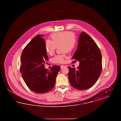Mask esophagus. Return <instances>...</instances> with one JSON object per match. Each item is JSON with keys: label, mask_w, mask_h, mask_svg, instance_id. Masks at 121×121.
Here are the masks:
<instances>
[{"label": "esophagus", "mask_w": 121, "mask_h": 121, "mask_svg": "<svg viewBox=\"0 0 121 121\" xmlns=\"http://www.w3.org/2000/svg\"><path fill=\"white\" fill-rule=\"evenodd\" d=\"M67 67V66H65V65H61V66H60V67H61V69H63V68H64V67Z\"/></svg>", "instance_id": "1"}]
</instances>
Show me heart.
Segmentation results:
<instances>
[{
  "label": "heart",
  "mask_w": 121,
  "mask_h": 121,
  "mask_svg": "<svg viewBox=\"0 0 121 121\" xmlns=\"http://www.w3.org/2000/svg\"><path fill=\"white\" fill-rule=\"evenodd\" d=\"M52 41L48 40L45 42L47 52L49 54H52L57 46L62 44L63 52L70 51L75 47L76 40L73 33L70 31L59 32L51 36ZM65 54L58 55L52 58L54 63H63L66 58Z\"/></svg>",
  "instance_id": "heart-1"
}]
</instances>
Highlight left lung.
I'll return each instance as SVG.
<instances>
[{
  "label": "left lung",
  "instance_id": "1",
  "mask_svg": "<svg viewBox=\"0 0 121 121\" xmlns=\"http://www.w3.org/2000/svg\"><path fill=\"white\" fill-rule=\"evenodd\" d=\"M72 59L78 60V69L69 67L68 77L71 86L83 90L93 86L98 80L102 70V57L98 45L84 32L78 38V48Z\"/></svg>",
  "mask_w": 121,
  "mask_h": 121
}]
</instances>
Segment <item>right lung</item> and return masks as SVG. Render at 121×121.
<instances>
[{"label": "right lung", "instance_id": "1", "mask_svg": "<svg viewBox=\"0 0 121 121\" xmlns=\"http://www.w3.org/2000/svg\"><path fill=\"white\" fill-rule=\"evenodd\" d=\"M43 35L35 37L25 47L21 56L20 72L23 80L34 92H48L54 87L60 67L55 65L48 71L44 64L48 61Z\"/></svg>", "mask_w": 121, "mask_h": 121}]
</instances>
